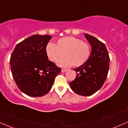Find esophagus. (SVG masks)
<instances>
[{"label":"esophagus","mask_w":128,"mask_h":128,"mask_svg":"<svg viewBox=\"0 0 128 128\" xmlns=\"http://www.w3.org/2000/svg\"><path fill=\"white\" fill-rule=\"evenodd\" d=\"M67 70V69L62 68V69H61V72H62V73H64V72H66Z\"/></svg>","instance_id":"obj_1"}]
</instances>
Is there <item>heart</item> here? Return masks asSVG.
Returning a JSON list of instances; mask_svg holds the SVG:
<instances>
[{
  "mask_svg": "<svg viewBox=\"0 0 128 128\" xmlns=\"http://www.w3.org/2000/svg\"><path fill=\"white\" fill-rule=\"evenodd\" d=\"M46 54L49 61H58L60 67H67L72 65L79 67L89 60L91 54L90 45L79 38L67 36L61 38L56 44L49 43L45 48Z\"/></svg>",
  "mask_w": 128,
  "mask_h": 128,
  "instance_id": "obj_1",
  "label": "heart"
}]
</instances>
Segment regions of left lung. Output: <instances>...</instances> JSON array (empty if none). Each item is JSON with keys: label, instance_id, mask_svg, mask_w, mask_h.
<instances>
[{"label": "left lung", "instance_id": "left-lung-1", "mask_svg": "<svg viewBox=\"0 0 128 128\" xmlns=\"http://www.w3.org/2000/svg\"><path fill=\"white\" fill-rule=\"evenodd\" d=\"M91 46L89 60L78 68L75 79L70 87L75 93L82 96H90L102 86L108 75L110 57L106 45L95 37L84 34Z\"/></svg>", "mask_w": 128, "mask_h": 128}]
</instances>
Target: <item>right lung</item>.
<instances>
[{"instance_id":"obj_1","label":"right lung","mask_w":128,"mask_h":128,"mask_svg":"<svg viewBox=\"0 0 128 128\" xmlns=\"http://www.w3.org/2000/svg\"><path fill=\"white\" fill-rule=\"evenodd\" d=\"M52 36L34 34L16 44L10 58L14 79L20 90L33 97L52 88L61 68L48 59L45 48Z\"/></svg>"}]
</instances>
